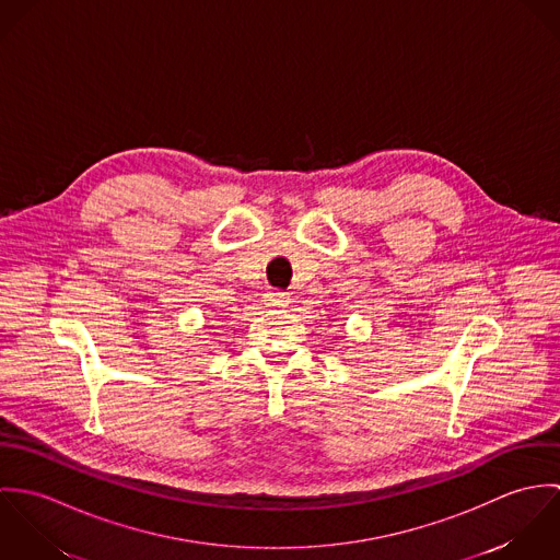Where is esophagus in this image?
<instances>
[{
    "label": "esophagus",
    "mask_w": 560,
    "mask_h": 560,
    "mask_svg": "<svg viewBox=\"0 0 560 560\" xmlns=\"http://www.w3.org/2000/svg\"><path fill=\"white\" fill-rule=\"evenodd\" d=\"M262 302L271 308H287L291 304V298L287 293H280V291H269V293H265Z\"/></svg>",
    "instance_id": "34e87169"
}]
</instances>
